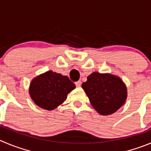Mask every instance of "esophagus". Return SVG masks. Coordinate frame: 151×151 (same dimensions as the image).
<instances>
[{
	"instance_id": "1",
	"label": "esophagus",
	"mask_w": 151,
	"mask_h": 151,
	"mask_svg": "<svg viewBox=\"0 0 151 151\" xmlns=\"http://www.w3.org/2000/svg\"><path fill=\"white\" fill-rule=\"evenodd\" d=\"M75 84H76V86L77 87H81V81H76V82L75 83Z\"/></svg>"
}]
</instances>
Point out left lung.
<instances>
[{"label":"left lung","mask_w":151,"mask_h":151,"mask_svg":"<svg viewBox=\"0 0 151 151\" xmlns=\"http://www.w3.org/2000/svg\"><path fill=\"white\" fill-rule=\"evenodd\" d=\"M92 106L101 115L117 111L127 98V89L119 77L93 73L81 85Z\"/></svg>","instance_id":"left-lung-1"}]
</instances>
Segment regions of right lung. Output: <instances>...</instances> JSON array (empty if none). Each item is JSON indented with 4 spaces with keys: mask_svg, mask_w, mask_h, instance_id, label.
Instances as JSON below:
<instances>
[{
    "mask_svg": "<svg viewBox=\"0 0 151 151\" xmlns=\"http://www.w3.org/2000/svg\"><path fill=\"white\" fill-rule=\"evenodd\" d=\"M76 85L69 78L52 71H48L32 81L29 94L40 107L51 110L62 104Z\"/></svg>",
    "mask_w": 151,
    "mask_h": 151,
    "instance_id": "obj_1",
    "label": "right lung"
}]
</instances>
